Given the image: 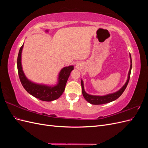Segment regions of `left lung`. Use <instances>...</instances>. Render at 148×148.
I'll list each match as a JSON object with an SVG mask.
<instances>
[{
  "label": "left lung",
  "mask_w": 148,
  "mask_h": 148,
  "mask_svg": "<svg viewBox=\"0 0 148 148\" xmlns=\"http://www.w3.org/2000/svg\"><path fill=\"white\" fill-rule=\"evenodd\" d=\"M130 59H131V65H130V71L128 72V77L127 81L126 83L125 84L124 86L122 88H121L119 91H118L117 92H116L115 93L110 94V95H107L103 96L89 95L84 91L83 82L82 80V94L84 97V99H86L88 102L90 103V104H95V105L104 104H106V103L110 102L112 101H114L117 99H118V98L122 95V93L124 92L125 89H126L127 85H128V83L129 82L130 78L131 70H132V57H131L130 53Z\"/></svg>",
  "instance_id": "8db88e82"
}]
</instances>
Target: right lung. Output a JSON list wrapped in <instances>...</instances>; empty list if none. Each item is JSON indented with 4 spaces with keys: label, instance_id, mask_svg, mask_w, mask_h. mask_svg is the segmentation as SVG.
<instances>
[{
    "label": "right lung",
    "instance_id": "add662e5",
    "mask_svg": "<svg viewBox=\"0 0 148 148\" xmlns=\"http://www.w3.org/2000/svg\"><path fill=\"white\" fill-rule=\"evenodd\" d=\"M23 44L20 49L17 58V68L20 80L25 90L30 95L43 101H52L60 97L64 92L67 80L71 71L73 70V66H69L62 69L59 73V83L55 86H47L45 85L35 84L26 78L22 70L21 63V51Z\"/></svg>",
    "mask_w": 148,
    "mask_h": 148
}]
</instances>
